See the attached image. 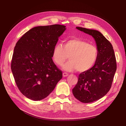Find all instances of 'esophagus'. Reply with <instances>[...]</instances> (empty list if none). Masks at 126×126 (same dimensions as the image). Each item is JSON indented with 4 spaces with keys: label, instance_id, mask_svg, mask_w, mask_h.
I'll return each instance as SVG.
<instances>
[{
    "label": "esophagus",
    "instance_id": "esophagus-1",
    "mask_svg": "<svg viewBox=\"0 0 126 126\" xmlns=\"http://www.w3.org/2000/svg\"><path fill=\"white\" fill-rule=\"evenodd\" d=\"M63 77H67V76H68V75H69V74H67V72H63Z\"/></svg>",
    "mask_w": 126,
    "mask_h": 126
}]
</instances>
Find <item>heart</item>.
<instances>
[{
	"mask_svg": "<svg viewBox=\"0 0 126 126\" xmlns=\"http://www.w3.org/2000/svg\"><path fill=\"white\" fill-rule=\"evenodd\" d=\"M96 46L79 39H71L55 45L52 50V58L58 66H62L69 58L70 60L63 66L66 71L77 70L86 72L96 63L98 57Z\"/></svg>",
	"mask_w": 126,
	"mask_h": 126,
	"instance_id": "b5f03b06",
	"label": "heart"
}]
</instances>
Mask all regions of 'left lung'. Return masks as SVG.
Listing matches in <instances>:
<instances>
[{"label":"left lung","instance_id":"8db88e82","mask_svg":"<svg viewBox=\"0 0 126 126\" xmlns=\"http://www.w3.org/2000/svg\"><path fill=\"white\" fill-rule=\"evenodd\" d=\"M92 36L98 49V59L90 69L79 75L77 84L72 89L75 97L83 103L101 98L111 88L117 69L116 59L111 44L97 30L76 27Z\"/></svg>","mask_w":126,"mask_h":126}]
</instances>
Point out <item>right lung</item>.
Listing matches in <instances>:
<instances>
[{
    "mask_svg": "<svg viewBox=\"0 0 126 126\" xmlns=\"http://www.w3.org/2000/svg\"><path fill=\"white\" fill-rule=\"evenodd\" d=\"M66 30L61 25L35 27L15 47L11 69L19 90L31 100L47 97L63 77L52 59L58 38Z\"/></svg>",
    "mask_w": 126,
    "mask_h": 126,
    "instance_id": "add662e5",
    "label": "right lung"
}]
</instances>
